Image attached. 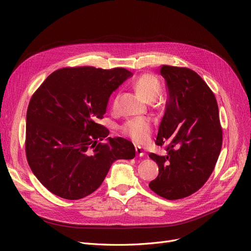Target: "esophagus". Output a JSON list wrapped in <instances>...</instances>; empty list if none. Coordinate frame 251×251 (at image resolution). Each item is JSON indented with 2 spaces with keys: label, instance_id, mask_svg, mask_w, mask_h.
Here are the masks:
<instances>
[{
  "label": "esophagus",
  "instance_id": "obj_1",
  "mask_svg": "<svg viewBox=\"0 0 251 251\" xmlns=\"http://www.w3.org/2000/svg\"><path fill=\"white\" fill-rule=\"evenodd\" d=\"M135 150H136V153H137V155L139 157H143L144 156V151H143V149L141 147L135 146Z\"/></svg>",
  "mask_w": 251,
  "mask_h": 251
}]
</instances>
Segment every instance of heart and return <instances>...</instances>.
<instances>
[{
    "label": "heart",
    "mask_w": 251,
    "mask_h": 251,
    "mask_svg": "<svg viewBox=\"0 0 251 251\" xmlns=\"http://www.w3.org/2000/svg\"><path fill=\"white\" fill-rule=\"evenodd\" d=\"M135 89L147 100H156L160 94V83L158 79L151 74H144L135 81ZM123 133L134 141L142 143L146 142L151 132V123L142 117H137L127 120L121 127Z\"/></svg>",
    "instance_id": "b5f03b06"
}]
</instances>
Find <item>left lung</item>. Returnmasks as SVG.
<instances>
[{"mask_svg":"<svg viewBox=\"0 0 251 251\" xmlns=\"http://www.w3.org/2000/svg\"><path fill=\"white\" fill-rule=\"evenodd\" d=\"M168 100L156 139L169 143L168 154L150 158L159 174L150 188L168 200L194 194L207 181L221 151L222 128L216 97L198 74L187 68L163 66Z\"/></svg>","mask_w":251,"mask_h":251,"instance_id":"obj_1","label":"left lung"}]
</instances>
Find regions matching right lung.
<instances>
[{"instance_id":"add662e5","label":"right lung","mask_w":251,"mask_h":251,"mask_svg":"<svg viewBox=\"0 0 251 251\" xmlns=\"http://www.w3.org/2000/svg\"><path fill=\"white\" fill-rule=\"evenodd\" d=\"M132 75L124 68H65L36 90L27 110L26 155L49 192L85 198L101 185L114 161L135 157L131 141L108 137V128L97 124L111 94ZM103 138L107 142L98 144Z\"/></svg>"}]
</instances>
